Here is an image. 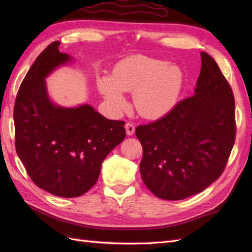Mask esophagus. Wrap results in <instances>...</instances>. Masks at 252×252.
<instances>
[{"label":"esophagus","instance_id":"1","mask_svg":"<svg viewBox=\"0 0 252 252\" xmlns=\"http://www.w3.org/2000/svg\"><path fill=\"white\" fill-rule=\"evenodd\" d=\"M126 130L127 135H133V133L135 131V126L132 122H127L126 123Z\"/></svg>","mask_w":252,"mask_h":252}]
</instances>
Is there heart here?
I'll list each match as a JSON object with an SVG mask.
<instances>
[{"label":"heart","instance_id":"obj_1","mask_svg":"<svg viewBox=\"0 0 252 252\" xmlns=\"http://www.w3.org/2000/svg\"><path fill=\"white\" fill-rule=\"evenodd\" d=\"M182 73L157 58L135 55L120 61L112 76L97 79L99 92L112 109L126 107L122 92H134L137 111L146 118H159L173 108L182 88Z\"/></svg>","mask_w":252,"mask_h":252}]
</instances>
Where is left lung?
Segmentation results:
<instances>
[{"label": "left lung", "instance_id": "8db88e82", "mask_svg": "<svg viewBox=\"0 0 252 252\" xmlns=\"http://www.w3.org/2000/svg\"><path fill=\"white\" fill-rule=\"evenodd\" d=\"M200 56L195 94L135 130L144 184L164 200L185 199L220 178L236 137L231 85L210 55Z\"/></svg>", "mask_w": 252, "mask_h": 252}]
</instances>
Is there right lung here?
<instances>
[{
    "label": "right lung",
    "mask_w": 252,
    "mask_h": 252,
    "mask_svg": "<svg viewBox=\"0 0 252 252\" xmlns=\"http://www.w3.org/2000/svg\"><path fill=\"white\" fill-rule=\"evenodd\" d=\"M52 42L35 58L14 106L15 147L32 182L51 194L73 198L98 180L104 159L126 137L125 121L109 120L90 105H53L44 78L70 57Z\"/></svg>",
    "instance_id": "add662e5"
}]
</instances>
